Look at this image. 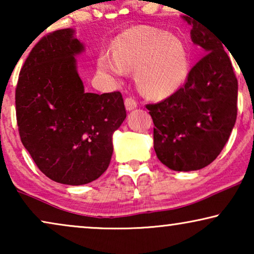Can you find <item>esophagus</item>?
<instances>
[{"instance_id": "obj_1", "label": "esophagus", "mask_w": 254, "mask_h": 254, "mask_svg": "<svg viewBox=\"0 0 254 254\" xmlns=\"http://www.w3.org/2000/svg\"><path fill=\"white\" fill-rule=\"evenodd\" d=\"M125 106H126L127 111H133L137 107V103L134 98H131V97H128V98L125 99Z\"/></svg>"}]
</instances>
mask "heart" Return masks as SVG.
<instances>
[{"label":"heart","mask_w":254,"mask_h":254,"mask_svg":"<svg viewBox=\"0 0 254 254\" xmlns=\"http://www.w3.org/2000/svg\"><path fill=\"white\" fill-rule=\"evenodd\" d=\"M98 65L117 78L124 77L127 70H136V82L142 91L151 98H164L185 82L190 60L178 38L144 26L121 34L113 52L100 54Z\"/></svg>","instance_id":"1"}]
</instances>
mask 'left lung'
<instances>
[{"mask_svg": "<svg viewBox=\"0 0 254 254\" xmlns=\"http://www.w3.org/2000/svg\"><path fill=\"white\" fill-rule=\"evenodd\" d=\"M190 38L206 55L190 69L183 88L147 109L154 121V149L173 171H195L209 165L229 140L237 118L238 82L223 43L199 20Z\"/></svg>", "mask_w": 254, "mask_h": 254, "instance_id": "1", "label": "left lung"}]
</instances>
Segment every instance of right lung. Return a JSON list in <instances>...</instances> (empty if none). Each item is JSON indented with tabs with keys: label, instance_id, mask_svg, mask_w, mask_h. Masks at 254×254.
<instances>
[{
	"label": "right lung",
	"instance_id": "right-lung-1",
	"mask_svg": "<svg viewBox=\"0 0 254 254\" xmlns=\"http://www.w3.org/2000/svg\"><path fill=\"white\" fill-rule=\"evenodd\" d=\"M84 50L74 29L48 34L30 52L16 88L23 145L45 176L72 186L106 171L113 133L126 119L119 91H84L76 61Z\"/></svg>",
	"mask_w": 254,
	"mask_h": 254
}]
</instances>
